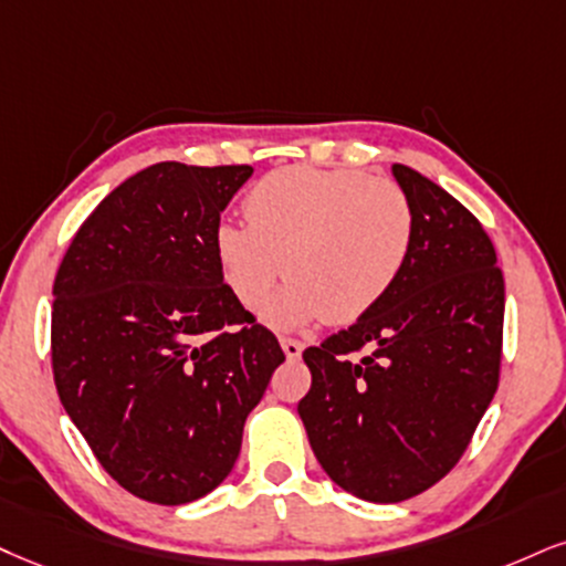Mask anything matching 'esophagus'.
Returning <instances> with one entry per match:
<instances>
[{
	"label": "esophagus",
	"mask_w": 566,
	"mask_h": 566,
	"mask_svg": "<svg viewBox=\"0 0 566 566\" xmlns=\"http://www.w3.org/2000/svg\"><path fill=\"white\" fill-rule=\"evenodd\" d=\"M281 346H283V352H285V357L289 359H298L302 357V352H304V344L298 338H281Z\"/></svg>",
	"instance_id": "esophagus-1"
}]
</instances>
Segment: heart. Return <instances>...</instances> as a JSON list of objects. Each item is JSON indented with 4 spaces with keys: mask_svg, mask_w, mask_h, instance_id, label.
I'll return each mask as SVG.
<instances>
[{
    "mask_svg": "<svg viewBox=\"0 0 566 566\" xmlns=\"http://www.w3.org/2000/svg\"><path fill=\"white\" fill-rule=\"evenodd\" d=\"M243 212L249 226L214 230V254L249 310L268 304L285 270L291 285L264 310L275 327L367 315L401 277L415 243L409 193L348 167L268 172L251 186Z\"/></svg>",
    "mask_w": 566,
    "mask_h": 566,
    "instance_id": "obj_1",
    "label": "heart"
}]
</instances>
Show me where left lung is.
<instances>
[{"label":"left lung","instance_id":"8db88e82","mask_svg":"<svg viewBox=\"0 0 566 566\" xmlns=\"http://www.w3.org/2000/svg\"><path fill=\"white\" fill-rule=\"evenodd\" d=\"M415 243L388 296L304 352L298 401L333 483L375 504L428 491L472 441L499 388L504 275L475 214L407 165Z\"/></svg>","mask_w":566,"mask_h":566}]
</instances>
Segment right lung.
Here are the masks:
<instances>
[{
	"instance_id": "add662e5",
	"label": "right lung",
	"mask_w": 566,
	"mask_h": 566,
	"mask_svg": "<svg viewBox=\"0 0 566 566\" xmlns=\"http://www.w3.org/2000/svg\"><path fill=\"white\" fill-rule=\"evenodd\" d=\"M249 165L157 163L78 228L54 277L52 369L67 417L125 491L207 496L285 359L222 281L220 212Z\"/></svg>"
}]
</instances>
